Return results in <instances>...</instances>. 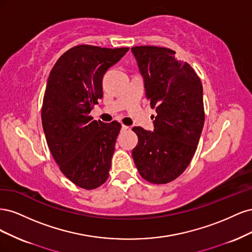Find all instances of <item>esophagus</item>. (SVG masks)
<instances>
[{"label":"esophagus","instance_id":"esophagus-1","mask_svg":"<svg viewBox=\"0 0 252 252\" xmlns=\"http://www.w3.org/2000/svg\"><path fill=\"white\" fill-rule=\"evenodd\" d=\"M129 127L125 126V125H122V130H128Z\"/></svg>","mask_w":252,"mask_h":252}]
</instances>
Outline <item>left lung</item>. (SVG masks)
I'll use <instances>...</instances> for the list:
<instances>
[{
	"label": "left lung",
	"mask_w": 252,
	"mask_h": 252,
	"mask_svg": "<svg viewBox=\"0 0 252 252\" xmlns=\"http://www.w3.org/2000/svg\"><path fill=\"white\" fill-rule=\"evenodd\" d=\"M131 51L144 80L145 95L156 108L154 131L132 130L139 138L132 158L141 177L166 184L187 168L203 130V86L188 63L171 49L135 46Z\"/></svg>",
	"instance_id": "obj_1"
}]
</instances>
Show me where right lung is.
Wrapping results in <instances>:
<instances>
[{
	"instance_id": "add662e5",
	"label": "right lung",
	"mask_w": 252,
	"mask_h": 252,
	"mask_svg": "<svg viewBox=\"0 0 252 252\" xmlns=\"http://www.w3.org/2000/svg\"><path fill=\"white\" fill-rule=\"evenodd\" d=\"M128 50L79 45L61 56L49 74L42 107L44 133L61 171L84 189L108 179L121 124L95 121L89 113L103 96L105 72Z\"/></svg>"
}]
</instances>
